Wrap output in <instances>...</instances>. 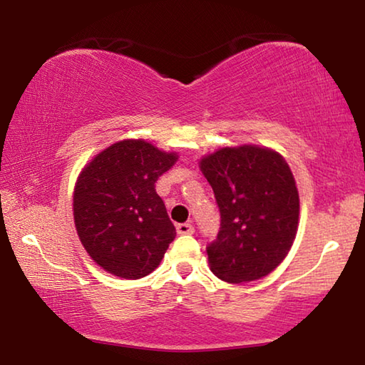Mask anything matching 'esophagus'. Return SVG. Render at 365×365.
Listing matches in <instances>:
<instances>
[{"label": "esophagus", "mask_w": 365, "mask_h": 365, "mask_svg": "<svg viewBox=\"0 0 365 365\" xmlns=\"http://www.w3.org/2000/svg\"><path fill=\"white\" fill-rule=\"evenodd\" d=\"M177 233L178 235H191V233H195V227L191 225L190 222H187V224H178Z\"/></svg>", "instance_id": "1"}]
</instances>
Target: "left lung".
<instances>
[{
	"label": "left lung",
	"mask_w": 365,
	"mask_h": 365,
	"mask_svg": "<svg viewBox=\"0 0 365 365\" xmlns=\"http://www.w3.org/2000/svg\"><path fill=\"white\" fill-rule=\"evenodd\" d=\"M220 211L209 267L220 280L246 283L269 275L287 257L299 219V195L279 153L256 145L222 148L200 163Z\"/></svg>",
	"instance_id": "8db88e82"
}]
</instances>
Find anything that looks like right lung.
Returning <instances> with one entry per match:
<instances>
[{
    "mask_svg": "<svg viewBox=\"0 0 365 365\" xmlns=\"http://www.w3.org/2000/svg\"><path fill=\"white\" fill-rule=\"evenodd\" d=\"M177 159L145 140H123L80 172L73 222L86 252L109 274L146 277L174 242L175 227L154 183Z\"/></svg>",
    "mask_w": 365,
    "mask_h": 365,
    "instance_id": "obj_1",
    "label": "right lung"
}]
</instances>
